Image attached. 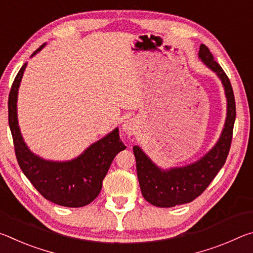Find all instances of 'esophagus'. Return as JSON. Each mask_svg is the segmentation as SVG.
Here are the masks:
<instances>
[{
  "label": "esophagus",
  "instance_id": "1",
  "mask_svg": "<svg viewBox=\"0 0 253 253\" xmlns=\"http://www.w3.org/2000/svg\"><path fill=\"white\" fill-rule=\"evenodd\" d=\"M123 130L127 132L128 135H132L136 130V123L132 119H128L123 125Z\"/></svg>",
  "mask_w": 253,
  "mask_h": 253
}]
</instances>
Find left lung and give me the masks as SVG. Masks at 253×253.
Returning <instances> with one entry per match:
<instances>
[{
  "label": "left lung",
  "mask_w": 253,
  "mask_h": 253,
  "mask_svg": "<svg viewBox=\"0 0 253 253\" xmlns=\"http://www.w3.org/2000/svg\"><path fill=\"white\" fill-rule=\"evenodd\" d=\"M199 57L219 76L223 84L228 113L225 125L219 142L207 155L198 162L184 168L163 170L158 169L138 146H134L136 169L144 199L158 208H173L175 205L190 203L205 191L229 155L235 121V100L230 79L221 66L214 60L211 51L201 44Z\"/></svg>",
  "instance_id": "left-lung-1"
}]
</instances>
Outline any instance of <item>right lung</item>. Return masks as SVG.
Returning a JSON list of instances; mask_svg holds the SVG:
<instances>
[{"instance_id":"1","label":"right lung","mask_w":253,"mask_h":253,"mask_svg":"<svg viewBox=\"0 0 253 253\" xmlns=\"http://www.w3.org/2000/svg\"><path fill=\"white\" fill-rule=\"evenodd\" d=\"M36 50L32 55L43 48ZM27 63L12 84L8 95V125L13 137L16 160L25 176L44 199L61 207L81 208L100 193L102 181L117 154L126 146L119 138L118 128L88 147L79 157L69 162L44 161L29 151L21 136L16 117L18 89Z\"/></svg>"}]
</instances>
